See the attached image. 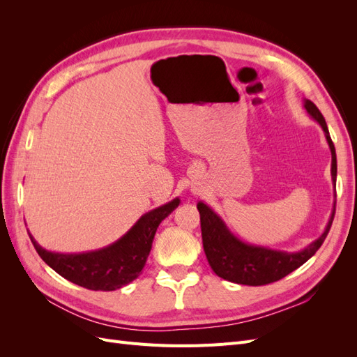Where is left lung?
Listing matches in <instances>:
<instances>
[{
	"label": "left lung",
	"mask_w": 357,
	"mask_h": 357,
	"mask_svg": "<svg viewBox=\"0 0 357 357\" xmlns=\"http://www.w3.org/2000/svg\"><path fill=\"white\" fill-rule=\"evenodd\" d=\"M304 109L325 132L332 155L331 174L335 186V183H337V153H335V146L331 139L326 121L319 112L316 104L310 100H304ZM335 197H337V193H335ZM197 207L201 215L204 252L211 269L223 280L245 286H264L274 283L291 271H295L301 265H304L311 256H314L323 241H325L335 215L333 202L329 222L319 238L299 252H286L244 243L240 238H236L220 219V215L215 214L207 204L199 201Z\"/></svg>",
	"instance_id": "8db88e82"
}]
</instances>
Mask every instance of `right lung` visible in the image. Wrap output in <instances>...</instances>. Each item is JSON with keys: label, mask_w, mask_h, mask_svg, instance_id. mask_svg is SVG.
<instances>
[{"label": "right lung", "mask_w": 357, "mask_h": 357, "mask_svg": "<svg viewBox=\"0 0 357 357\" xmlns=\"http://www.w3.org/2000/svg\"><path fill=\"white\" fill-rule=\"evenodd\" d=\"M178 204L180 199L176 198L150 210L117 241L93 252H49L28 234L37 253L53 271L82 287L110 291L129 284L139 275L152 248L158 226L178 207Z\"/></svg>", "instance_id": "1"}]
</instances>
